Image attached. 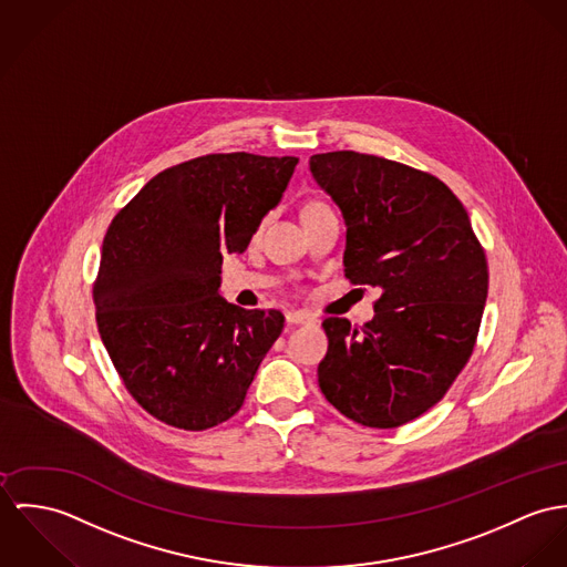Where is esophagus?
<instances>
[{
    "label": "esophagus",
    "instance_id": "34e87169",
    "mask_svg": "<svg viewBox=\"0 0 567 567\" xmlns=\"http://www.w3.org/2000/svg\"><path fill=\"white\" fill-rule=\"evenodd\" d=\"M289 323H313V315L305 313V311H289L285 315Z\"/></svg>",
    "mask_w": 567,
    "mask_h": 567
}]
</instances>
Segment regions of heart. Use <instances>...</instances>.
<instances>
[{
	"label": "heart",
	"mask_w": 567,
	"mask_h": 567,
	"mask_svg": "<svg viewBox=\"0 0 567 567\" xmlns=\"http://www.w3.org/2000/svg\"><path fill=\"white\" fill-rule=\"evenodd\" d=\"M317 206H323V204H319V202H313V204H309V206H307V210H311V208H317Z\"/></svg>",
	"instance_id": "heart-1"
}]
</instances>
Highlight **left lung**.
I'll return each mask as SVG.
<instances>
[{
	"label": "left lung",
	"mask_w": 567,
	"mask_h": 567,
	"mask_svg": "<svg viewBox=\"0 0 567 567\" xmlns=\"http://www.w3.org/2000/svg\"><path fill=\"white\" fill-rule=\"evenodd\" d=\"M309 165L348 226L346 278L382 291L361 328L323 319L319 389L361 426H402L440 402L474 352L485 250L458 197L426 172L350 150Z\"/></svg>",
	"instance_id": "8db88e82"
}]
</instances>
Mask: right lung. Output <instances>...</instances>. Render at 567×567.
Returning a JSON list of instances; mask_svg holds the SVG:
<instances>
[{"label":"right lung","instance_id":"obj_1","mask_svg":"<svg viewBox=\"0 0 567 567\" xmlns=\"http://www.w3.org/2000/svg\"><path fill=\"white\" fill-rule=\"evenodd\" d=\"M296 156L206 154L154 176L115 215L93 302L127 393L181 431L230 420L280 337V311L219 296L224 254H241L280 202Z\"/></svg>","mask_w":567,"mask_h":567}]
</instances>
